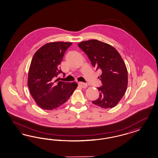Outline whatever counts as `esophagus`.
Here are the masks:
<instances>
[{"label": "esophagus", "instance_id": "1", "mask_svg": "<svg viewBox=\"0 0 158 158\" xmlns=\"http://www.w3.org/2000/svg\"><path fill=\"white\" fill-rule=\"evenodd\" d=\"M79 85L82 88H86L87 87V85L84 82H79Z\"/></svg>", "mask_w": 158, "mask_h": 158}]
</instances>
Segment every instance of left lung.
<instances>
[{"label":"left lung","mask_w":158,"mask_h":158,"mask_svg":"<svg viewBox=\"0 0 158 158\" xmlns=\"http://www.w3.org/2000/svg\"><path fill=\"white\" fill-rule=\"evenodd\" d=\"M78 46L86 53L97 71L100 69L102 86L98 99L92 102L107 109L115 107L124 96L128 83L127 70L119 53L107 43L92 39L81 42Z\"/></svg>","instance_id":"1"}]
</instances>
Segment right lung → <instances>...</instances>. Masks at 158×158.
I'll return each instance as SVG.
<instances>
[{
  "instance_id": "right-lung-1",
  "label": "right lung",
  "mask_w": 158,
  "mask_h": 158,
  "mask_svg": "<svg viewBox=\"0 0 158 158\" xmlns=\"http://www.w3.org/2000/svg\"><path fill=\"white\" fill-rule=\"evenodd\" d=\"M72 44L62 42L47 43L32 58L28 86L36 104L43 110H53L66 102L77 86L75 81H54V78L63 73L60 64L67 48Z\"/></svg>"
}]
</instances>
